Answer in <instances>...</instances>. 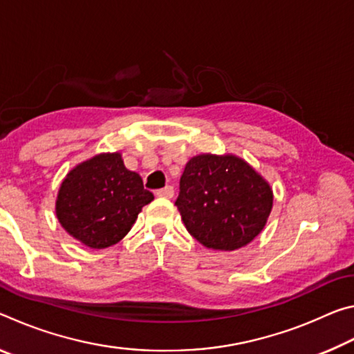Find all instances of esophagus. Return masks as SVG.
Returning a JSON list of instances; mask_svg holds the SVG:
<instances>
[{
    "mask_svg": "<svg viewBox=\"0 0 354 354\" xmlns=\"http://www.w3.org/2000/svg\"><path fill=\"white\" fill-rule=\"evenodd\" d=\"M156 195H158V196H164V198H171V196L175 195V190H173L171 185H165L164 189L156 190Z\"/></svg>",
    "mask_w": 354,
    "mask_h": 354,
    "instance_id": "esophagus-1",
    "label": "esophagus"
}]
</instances>
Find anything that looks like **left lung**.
<instances>
[{
	"label": "left lung",
	"instance_id": "left-lung-1",
	"mask_svg": "<svg viewBox=\"0 0 354 354\" xmlns=\"http://www.w3.org/2000/svg\"><path fill=\"white\" fill-rule=\"evenodd\" d=\"M175 205L196 241L232 251L266 226L273 194L266 179L236 156L200 154L185 165Z\"/></svg>",
	"mask_w": 354,
	"mask_h": 354
}]
</instances>
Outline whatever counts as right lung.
Here are the masks:
<instances>
[{
    "label": "right lung",
    "mask_w": 354,
    "mask_h": 354,
    "mask_svg": "<svg viewBox=\"0 0 354 354\" xmlns=\"http://www.w3.org/2000/svg\"><path fill=\"white\" fill-rule=\"evenodd\" d=\"M154 200L120 153L95 156L62 181L56 215L64 230L91 248H107L128 234L142 207Z\"/></svg>",
    "instance_id": "1"
}]
</instances>
